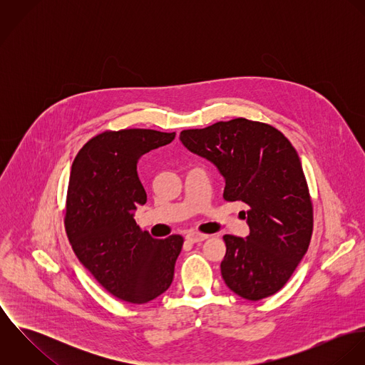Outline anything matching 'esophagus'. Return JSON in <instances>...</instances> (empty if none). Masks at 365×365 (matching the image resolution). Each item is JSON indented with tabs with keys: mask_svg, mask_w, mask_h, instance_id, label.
I'll return each instance as SVG.
<instances>
[{
	"mask_svg": "<svg viewBox=\"0 0 365 365\" xmlns=\"http://www.w3.org/2000/svg\"><path fill=\"white\" fill-rule=\"evenodd\" d=\"M187 242L190 243H200V242H204L205 239H208V235H204V233H197V232H190L187 236H185Z\"/></svg>",
	"mask_w": 365,
	"mask_h": 365,
	"instance_id": "34e87169",
	"label": "esophagus"
}]
</instances>
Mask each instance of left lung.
<instances>
[{"label": "left lung", "instance_id": "8db88e82", "mask_svg": "<svg viewBox=\"0 0 365 365\" xmlns=\"http://www.w3.org/2000/svg\"><path fill=\"white\" fill-rule=\"evenodd\" d=\"M182 145L207 158L225 178L223 198L242 201L250 235H225V284L260 301L278 292L305 256L313 230L312 201L302 164L275 128L236 118L180 133Z\"/></svg>", "mask_w": 365, "mask_h": 365}]
</instances>
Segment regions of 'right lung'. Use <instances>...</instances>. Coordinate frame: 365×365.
<instances>
[{"label":"right lung","mask_w":365,"mask_h":365,"mask_svg":"<svg viewBox=\"0 0 365 365\" xmlns=\"http://www.w3.org/2000/svg\"><path fill=\"white\" fill-rule=\"evenodd\" d=\"M175 132L123 129L88 140L71 165L66 232L81 264L113 297L146 304L168 289L184 239L142 232L135 210L148 201L139 158L171 143Z\"/></svg>","instance_id":"1"}]
</instances>
